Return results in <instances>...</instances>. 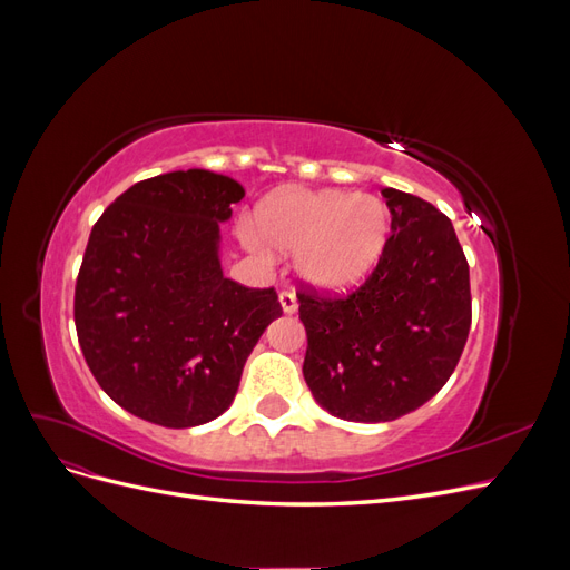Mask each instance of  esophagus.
Listing matches in <instances>:
<instances>
[{
	"mask_svg": "<svg viewBox=\"0 0 570 570\" xmlns=\"http://www.w3.org/2000/svg\"><path fill=\"white\" fill-rule=\"evenodd\" d=\"M278 299H281V308H283V314H295V312H297V297H295V292L283 289Z\"/></svg>",
	"mask_w": 570,
	"mask_h": 570,
	"instance_id": "34e87169",
	"label": "esophagus"
}]
</instances>
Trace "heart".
<instances>
[{
  "mask_svg": "<svg viewBox=\"0 0 570 570\" xmlns=\"http://www.w3.org/2000/svg\"><path fill=\"white\" fill-rule=\"evenodd\" d=\"M239 239L258 258L295 254L299 278L318 292L354 287L381 262L390 237L387 204L350 189H285L268 197Z\"/></svg>",
  "mask_w": 570,
  "mask_h": 570,
  "instance_id": "b5f03b06",
  "label": "heart"
}]
</instances>
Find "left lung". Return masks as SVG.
Listing matches in <instances>:
<instances>
[{
  "instance_id": "1",
  "label": "left lung",
  "mask_w": 570,
  "mask_h": 570,
  "mask_svg": "<svg viewBox=\"0 0 570 570\" xmlns=\"http://www.w3.org/2000/svg\"><path fill=\"white\" fill-rule=\"evenodd\" d=\"M392 226L368 281L344 299L299 295L304 381L337 419L385 423L450 381L471 327L469 264L452 220L385 187Z\"/></svg>"
}]
</instances>
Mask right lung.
<instances>
[{
	"mask_svg": "<svg viewBox=\"0 0 570 570\" xmlns=\"http://www.w3.org/2000/svg\"><path fill=\"white\" fill-rule=\"evenodd\" d=\"M245 197L206 168L135 183L101 214L76 283V331L99 387L132 416L195 428L233 404L278 295L220 268V226Z\"/></svg>",
	"mask_w": 570,
	"mask_h": 570,
	"instance_id": "right-lung-1",
	"label": "right lung"
}]
</instances>
